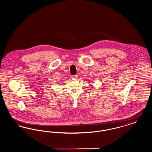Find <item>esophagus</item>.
I'll return each mask as SVG.
<instances>
[{
  "label": "esophagus",
  "mask_w": 152,
  "mask_h": 152,
  "mask_svg": "<svg viewBox=\"0 0 152 152\" xmlns=\"http://www.w3.org/2000/svg\"><path fill=\"white\" fill-rule=\"evenodd\" d=\"M71 77H72V79H77L78 77V75H73V76H71Z\"/></svg>",
  "instance_id": "esophagus-1"
}]
</instances>
